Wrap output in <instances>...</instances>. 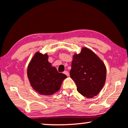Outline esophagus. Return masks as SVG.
<instances>
[{"instance_id": "1", "label": "esophagus", "mask_w": 128, "mask_h": 128, "mask_svg": "<svg viewBox=\"0 0 128 128\" xmlns=\"http://www.w3.org/2000/svg\"><path fill=\"white\" fill-rule=\"evenodd\" d=\"M64 73L66 74V76H69V73H68V71H65V72H64Z\"/></svg>"}]
</instances>
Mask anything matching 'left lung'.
<instances>
[{
    "label": "left lung",
    "mask_w": 128,
    "mask_h": 128,
    "mask_svg": "<svg viewBox=\"0 0 128 128\" xmlns=\"http://www.w3.org/2000/svg\"><path fill=\"white\" fill-rule=\"evenodd\" d=\"M70 77L76 83L79 93L87 98L96 96L106 80V66L92 50L83 48L73 56Z\"/></svg>",
    "instance_id": "1"
}]
</instances>
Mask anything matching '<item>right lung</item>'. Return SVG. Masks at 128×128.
<instances>
[{"mask_svg":"<svg viewBox=\"0 0 128 128\" xmlns=\"http://www.w3.org/2000/svg\"><path fill=\"white\" fill-rule=\"evenodd\" d=\"M48 55L36 52L29 63L27 75L34 90L42 95L50 96L60 90L66 74L59 73L48 61Z\"/></svg>","mask_w":128,"mask_h":128,"instance_id":"1","label":"right lung"}]
</instances>
